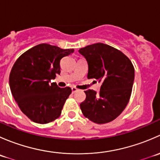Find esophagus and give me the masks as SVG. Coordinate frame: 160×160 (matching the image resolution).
Returning <instances> with one entry per match:
<instances>
[{
	"mask_svg": "<svg viewBox=\"0 0 160 160\" xmlns=\"http://www.w3.org/2000/svg\"><path fill=\"white\" fill-rule=\"evenodd\" d=\"M77 90H78V89L76 88H72V93H75V92H77Z\"/></svg>",
	"mask_w": 160,
	"mask_h": 160,
	"instance_id": "obj_1",
	"label": "esophagus"
}]
</instances>
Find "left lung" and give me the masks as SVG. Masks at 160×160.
<instances>
[{
    "label": "left lung",
    "instance_id": "1",
    "mask_svg": "<svg viewBox=\"0 0 160 160\" xmlns=\"http://www.w3.org/2000/svg\"><path fill=\"white\" fill-rule=\"evenodd\" d=\"M79 52L88 61V78L101 83L98 93L84 91L82 113L94 123L110 122L120 115L129 101L135 78L133 65L120 50L104 43L81 48Z\"/></svg>",
    "mask_w": 160,
    "mask_h": 160
}]
</instances>
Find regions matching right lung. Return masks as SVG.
<instances>
[{
  "label": "right lung",
  "instance_id": "obj_1",
  "mask_svg": "<svg viewBox=\"0 0 160 160\" xmlns=\"http://www.w3.org/2000/svg\"><path fill=\"white\" fill-rule=\"evenodd\" d=\"M74 49L37 45L18 57L9 76L11 91L21 111L32 122L47 124L60 116L72 92L51 80L60 74V60Z\"/></svg>",
  "mask_w": 160,
  "mask_h": 160
}]
</instances>
